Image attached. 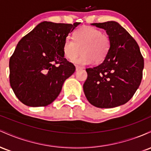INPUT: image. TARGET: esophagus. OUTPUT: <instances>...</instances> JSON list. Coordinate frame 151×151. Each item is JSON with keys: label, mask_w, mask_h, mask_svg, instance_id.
Instances as JSON below:
<instances>
[{"label": "esophagus", "mask_w": 151, "mask_h": 151, "mask_svg": "<svg viewBox=\"0 0 151 151\" xmlns=\"http://www.w3.org/2000/svg\"><path fill=\"white\" fill-rule=\"evenodd\" d=\"M81 67H80V66H78V65H77L76 66V70H81Z\"/></svg>", "instance_id": "34e87169"}]
</instances>
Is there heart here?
Here are the masks:
<instances>
[{"mask_svg":"<svg viewBox=\"0 0 151 151\" xmlns=\"http://www.w3.org/2000/svg\"><path fill=\"white\" fill-rule=\"evenodd\" d=\"M111 40L108 35L96 27L84 26L74 32V39L67 37L64 41L62 50L66 58L72 60L81 52L82 54L72 61L79 65H89L103 62L109 53Z\"/></svg>","mask_w":151,"mask_h":151,"instance_id":"obj_1","label":"heart"}]
</instances>
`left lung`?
<instances>
[{
    "mask_svg": "<svg viewBox=\"0 0 151 151\" xmlns=\"http://www.w3.org/2000/svg\"><path fill=\"white\" fill-rule=\"evenodd\" d=\"M91 25L104 29L111 40V47L102 63L86 69L84 94L89 103L98 108L124 104L133 97L143 77L144 60L139 46L116 22Z\"/></svg>",
    "mask_w": 151,
    "mask_h": 151,
    "instance_id": "obj_1",
    "label": "left lung"
}]
</instances>
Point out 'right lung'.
<instances>
[{"mask_svg": "<svg viewBox=\"0 0 151 151\" xmlns=\"http://www.w3.org/2000/svg\"><path fill=\"white\" fill-rule=\"evenodd\" d=\"M80 22H40L19 41L10 58V84L28 106H45L55 101L76 68L67 61L62 46Z\"/></svg>", "mask_w": 151, "mask_h": 151, "instance_id": "right-lung-1", "label": "right lung"}]
</instances>
